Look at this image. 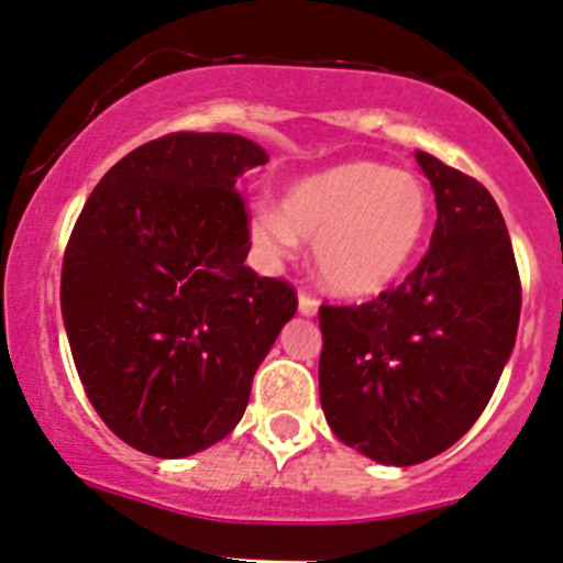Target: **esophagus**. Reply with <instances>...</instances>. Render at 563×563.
Wrapping results in <instances>:
<instances>
[{"instance_id":"esophagus-1","label":"esophagus","mask_w":563,"mask_h":563,"mask_svg":"<svg viewBox=\"0 0 563 563\" xmlns=\"http://www.w3.org/2000/svg\"><path fill=\"white\" fill-rule=\"evenodd\" d=\"M297 308H300L302 317H317L319 302L313 300V297H308V294H300V300H297Z\"/></svg>"}]
</instances>
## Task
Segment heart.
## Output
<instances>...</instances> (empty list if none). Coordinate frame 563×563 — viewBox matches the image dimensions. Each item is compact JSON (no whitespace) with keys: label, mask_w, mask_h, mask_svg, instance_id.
Masks as SVG:
<instances>
[{"label":"heart","mask_w":563,"mask_h":563,"mask_svg":"<svg viewBox=\"0 0 563 563\" xmlns=\"http://www.w3.org/2000/svg\"><path fill=\"white\" fill-rule=\"evenodd\" d=\"M432 196L415 174L353 159L291 181L277 210L250 216L252 244L266 257H288L313 241V269L336 297L364 300L404 277L423 246Z\"/></svg>","instance_id":"b5f03b06"}]
</instances>
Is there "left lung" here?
<instances>
[{"label":"left lung","mask_w":563,"mask_h":563,"mask_svg":"<svg viewBox=\"0 0 563 563\" xmlns=\"http://www.w3.org/2000/svg\"><path fill=\"white\" fill-rule=\"evenodd\" d=\"M415 159L438 205L418 269L373 302L319 308L328 427L384 465L423 463L474 427L514 353L521 311L494 196L427 151Z\"/></svg>","instance_id":"left-lung-1"}]
</instances>
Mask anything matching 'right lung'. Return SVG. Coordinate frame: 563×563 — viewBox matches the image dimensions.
I'll return each mask as SVG.
<instances>
[{
    "label": "right lung",
    "mask_w": 563,
    "mask_h": 563,
    "mask_svg": "<svg viewBox=\"0 0 563 563\" xmlns=\"http://www.w3.org/2000/svg\"><path fill=\"white\" fill-rule=\"evenodd\" d=\"M269 154L238 134L159 136L100 179L69 238L60 313L106 427L151 457L224 440L297 294L244 266L235 181Z\"/></svg>",
    "instance_id": "right-lung-1"
}]
</instances>
